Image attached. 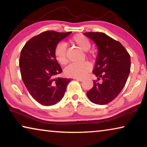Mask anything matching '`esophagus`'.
<instances>
[{"label": "esophagus", "mask_w": 147, "mask_h": 147, "mask_svg": "<svg viewBox=\"0 0 147 147\" xmlns=\"http://www.w3.org/2000/svg\"><path fill=\"white\" fill-rule=\"evenodd\" d=\"M75 80H76L77 81H80V82H82L84 80V79H82V78H75Z\"/></svg>", "instance_id": "34e87169"}]
</instances>
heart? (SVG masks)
Listing matches in <instances>:
<instances>
[{"label":"heart","mask_w":147,"mask_h":147,"mask_svg":"<svg viewBox=\"0 0 147 147\" xmlns=\"http://www.w3.org/2000/svg\"><path fill=\"white\" fill-rule=\"evenodd\" d=\"M70 41L84 51H88L91 47V42L89 39L82 34L75 35L71 39ZM54 55L59 64L65 65L67 63L66 47L64 44L60 43L56 45L54 51ZM88 55L91 58L94 57L93 52L88 53ZM91 66L88 62H84L82 63H71L65 69V74L69 77L83 78L91 71Z\"/></svg>","instance_id":"b5f03b06"}]
</instances>
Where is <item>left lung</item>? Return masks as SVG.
<instances>
[{
    "label": "left lung",
    "instance_id": "obj_1",
    "mask_svg": "<svg viewBox=\"0 0 147 147\" xmlns=\"http://www.w3.org/2000/svg\"><path fill=\"white\" fill-rule=\"evenodd\" d=\"M97 45L98 53L93 73L98 77L87 96L92 102L108 104L121 93L130 71V56L123 45L102 32H86ZM100 78L102 81L99 83Z\"/></svg>",
    "mask_w": 147,
    "mask_h": 147
}]
</instances>
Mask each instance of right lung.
<instances>
[{
    "instance_id": "add662e5",
    "label": "right lung",
    "mask_w": 147,
    "mask_h": 147,
    "mask_svg": "<svg viewBox=\"0 0 147 147\" xmlns=\"http://www.w3.org/2000/svg\"><path fill=\"white\" fill-rule=\"evenodd\" d=\"M71 33L43 32L29 39L21 50L22 80L31 96L42 105L51 106L60 101L71 81L56 77L62 69L54 55L58 42Z\"/></svg>"
}]
</instances>
